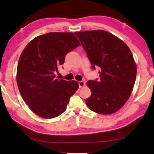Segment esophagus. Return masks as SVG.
<instances>
[{
  "mask_svg": "<svg viewBox=\"0 0 154 154\" xmlns=\"http://www.w3.org/2000/svg\"><path fill=\"white\" fill-rule=\"evenodd\" d=\"M85 83L84 81H79V87L80 89L85 86Z\"/></svg>",
  "mask_w": 154,
  "mask_h": 154,
  "instance_id": "obj_1",
  "label": "esophagus"
}]
</instances>
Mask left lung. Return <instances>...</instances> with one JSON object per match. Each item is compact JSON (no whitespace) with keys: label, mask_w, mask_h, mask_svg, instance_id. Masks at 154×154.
<instances>
[{"label":"left lung","mask_w":154,"mask_h":154,"mask_svg":"<svg viewBox=\"0 0 154 154\" xmlns=\"http://www.w3.org/2000/svg\"><path fill=\"white\" fill-rule=\"evenodd\" d=\"M93 69L99 67L100 80L88 81L91 95L85 103L101 114L117 112L128 100L134 85L137 67L128 46L115 35L97 30L75 32Z\"/></svg>","instance_id":"left-lung-1"}]
</instances>
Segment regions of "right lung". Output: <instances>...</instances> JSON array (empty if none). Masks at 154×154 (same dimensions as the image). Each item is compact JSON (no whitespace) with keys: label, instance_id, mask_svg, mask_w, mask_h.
Returning a JSON list of instances; mask_svg holds the SVG:
<instances>
[{"label":"right lung","instance_id":"add662e5","mask_svg":"<svg viewBox=\"0 0 154 154\" xmlns=\"http://www.w3.org/2000/svg\"><path fill=\"white\" fill-rule=\"evenodd\" d=\"M80 45L73 32H49L34 38L22 51L16 82L23 100L38 116L53 119L66 110L79 83L56 79L54 73L67 54Z\"/></svg>","mask_w":154,"mask_h":154}]
</instances>
